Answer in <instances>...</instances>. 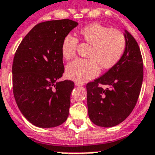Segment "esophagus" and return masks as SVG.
<instances>
[{
    "instance_id": "obj_1",
    "label": "esophagus",
    "mask_w": 155,
    "mask_h": 155,
    "mask_svg": "<svg viewBox=\"0 0 155 155\" xmlns=\"http://www.w3.org/2000/svg\"><path fill=\"white\" fill-rule=\"evenodd\" d=\"M75 86H83V84L81 83H79V82H75Z\"/></svg>"
}]
</instances>
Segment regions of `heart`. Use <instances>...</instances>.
<instances>
[{"instance_id":"heart-1","label":"heart","mask_w":155,"mask_h":155,"mask_svg":"<svg viewBox=\"0 0 155 155\" xmlns=\"http://www.w3.org/2000/svg\"><path fill=\"white\" fill-rule=\"evenodd\" d=\"M82 39L91 48L89 60L77 59L66 68L68 78L79 83H85L96 77L99 72V65L103 68H110L121 59L126 48V40L120 31L110 29L99 23H92L80 31ZM78 40L71 34L63 39L60 51L63 58L71 60L75 56Z\"/></svg>"}]
</instances>
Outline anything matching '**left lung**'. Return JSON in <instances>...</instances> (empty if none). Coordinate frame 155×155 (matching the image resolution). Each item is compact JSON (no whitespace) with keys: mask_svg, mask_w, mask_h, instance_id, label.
<instances>
[{"mask_svg":"<svg viewBox=\"0 0 155 155\" xmlns=\"http://www.w3.org/2000/svg\"><path fill=\"white\" fill-rule=\"evenodd\" d=\"M123 36L126 48L119 62L86 86L88 116L94 124L102 127H112L129 116L143 84V59L139 45L127 30H123Z\"/></svg>","mask_w":155,"mask_h":155,"instance_id":"8db88e82","label":"left lung"}]
</instances>
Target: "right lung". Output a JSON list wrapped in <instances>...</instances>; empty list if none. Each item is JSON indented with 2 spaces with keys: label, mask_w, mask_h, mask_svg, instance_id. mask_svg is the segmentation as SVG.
Masks as SVG:
<instances>
[{
  "label": "right lung",
  "mask_w": 155,
  "mask_h": 155,
  "mask_svg": "<svg viewBox=\"0 0 155 155\" xmlns=\"http://www.w3.org/2000/svg\"><path fill=\"white\" fill-rule=\"evenodd\" d=\"M79 24L68 19L36 25L15 53L12 86L16 104L32 125L51 128L68 119L75 84L60 81L64 71L60 46Z\"/></svg>",
  "instance_id": "obj_1"
}]
</instances>
